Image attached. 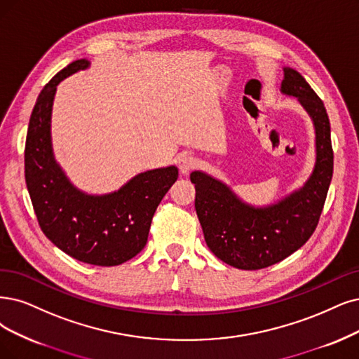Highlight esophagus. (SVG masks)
<instances>
[{"instance_id": "obj_1", "label": "esophagus", "mask_w": 359, "mask_h": 359, "mask_svg": "<svg viewBox=\"0 0 359 359\" xmlns=\"http://www.w3.org/2000/svg\"><path fill=\"white\" fill-rule=\"evenodd\" d=\"M196 164H198V161L194 155L183 154L177 158V165H179V170L182 175H188L192 168L196 167Z\"/></svg>"}]
</instances>
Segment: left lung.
I'll use <instances>...</instances> for the list:
<instances>
[{
	"label": "left lung",
	"instance_id": "obj_1",
	"mask_svg": "<svg viewBox=\"0 0 359 359\" xmlns=\"http://www.w3.org/2000/svg\"><path fill=\"white\" fill-rule=\"evenodd\" d=\"M284 95L296 96L315 126L316 163L304 187L273 205L244 204L226 184L201 171L191 172L195 210L213 255L233 268L257 271L293 255L320 222L333 177L330 119L323 100L297 71L285 68Z\"/></svg>",
	"mask_w": 359,
	"mask_h": 359
}]
</instances>
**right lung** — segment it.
Wrapping results in <instances>:
<instances>
[{"label":"right lung","mask_w":359,"mask_h":359,"mask_svg":"<svg viewBox=\"0 0 359 359\" xmlns=\"http://www.w3.org/2000/svg\"><path fill=\"white\" fill-rule=\"evenodd\" d=\"M86 68V59L69 63L39 93L26 135L25 180L39 228L53 244L79 262L116 266L146 245L155 210L179 171L175 165L144 171L100 196L74 187L53 156L50 118L57 84Z\"/></svg>","instance_id":"1"}]
</instances>
